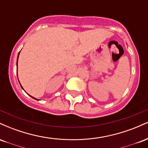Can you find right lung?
<instances>
[{"label": "right lung", "mask_w": 148, "mask_h": 148, "mask_svg": "<svg viewBox=\"0 0 148 148\" xmlns=\"http://www.w3.org/2000/svg\"><path fill=\"white\" fill-rule=\"evenodd\" d=\"M18 55H19V53H18ZM17 61H18V58H17ZM33 98H34V97H33ZM34 99H35V98H34Z\"/></svg>", "instance_id": "right-lung-1"}]
</instances>
